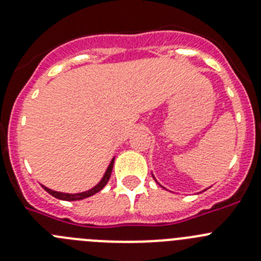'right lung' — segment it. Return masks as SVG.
Segmentation results:
<instances>
[{"mask_svg":"<svg viewBox=\"0 0 261 261\" xmlns=\"http://www.w3.org/2000/svg\"><path fill=\"white\" fill-rule=\"evenodd\" d=\"M114 161L115 158L111 161L110 166H108L107 171H106L105 176L102 177V180L99 181L98 184H96L94 188H91V190L86 191V192H81V193H62V192H57V191H52L49 190V188H47V187L43 186V188H44L45 191H47L49 195H52L53 197H56V199H60V200H65V201H75V200H82V199H86V197H90V196L95 195L96 192H99L100 190H103L105 188L106 184L108 183V180H110L111 177V172H112V167H114Z\"/></svg>","mask_w":261,"mask_h":261,"instance_id":"add662e5","label":"right lung"}]
</instances>
